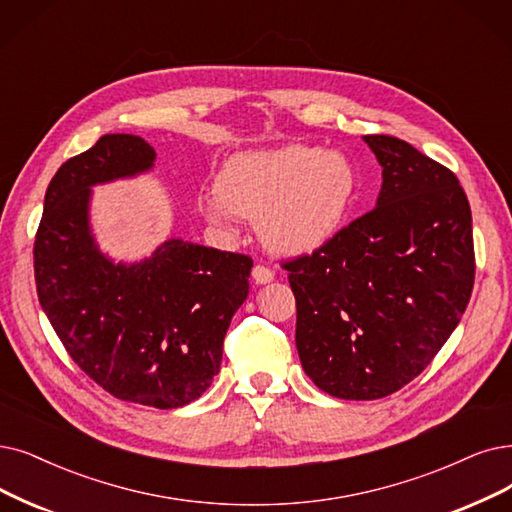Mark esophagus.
Listing matches in <instances>:
<instances>
[{
  "instance_id": "esophagus-1",
  "label": "esophagus",
  "mask_w": 512,
  "mask_h": 512,
  "mask_svg": "<svg viewBox=\"0 0 512 512\" xmlns=\"http://www.w3.org/2000/svg\"><path fill=\"white\" fill-rule=\"evenodd\" d=\"M252 279L262 285V283H271L275 279V273L267 267H262V264H256V267L252 269Z\"/></svg>"
}]
</instances>
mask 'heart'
<instances>
[{
  "label": "heart",
  "instance_id": "b5f03b06",
  "mask_svg": "<svg viewBox=\"0 0 512 512\" xmlns=\"http://www.w3.org/2000/svg\"><path fill=\"white\" fill-rule=\"evenodd\" d=\"M355 193L357 172L344 153L285 145L224 161L216 201H203L199 212L222 231H231L233 214L254 220L273 254L304 256L336 237Z\"/></svg>",
  "mask_w": 512,
  "mask_h": 512
}]
</instances>
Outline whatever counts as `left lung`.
<instances>
[{"instance_id":"left-lung-1","label":"left lung","mask_w":512,"mask_h":512,"mask_svg":"<svg viewBox=\"0 0 512 512\" xmlns=\"http://www.w3.org/2000/svg\"><path fill=\"white\" fill-rule=\"evenodd\" d=\"M363 140L382 166L376 208L283 264L302 370L323 393L355 401L412 382L456 330L475 283L473 218L456 174L405 140Z\"/></svg>"}]
</instances>
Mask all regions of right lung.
Returning <instances> with one entry per match:
<instances>
[{
  "label": "right lung",
  "instance_id": "1",
  "mask_svg": "<svg viewBox=\"0 0 512 512\" xmlns=\"http://www.w3.org/2000/svg\"><path fill=\"white\" fill-rule=\"evenodd\" d=\"M155 149L105 134L58 168L35 235V285L54 332L98 386L121 401L174 410L220 372L222 342L248 298L252 258L168 239L113 262L90 227L92 187L149 172Z\"/></svg>",
  "mask_w": 512,
  "mask_h": 512
}]
</instances>
